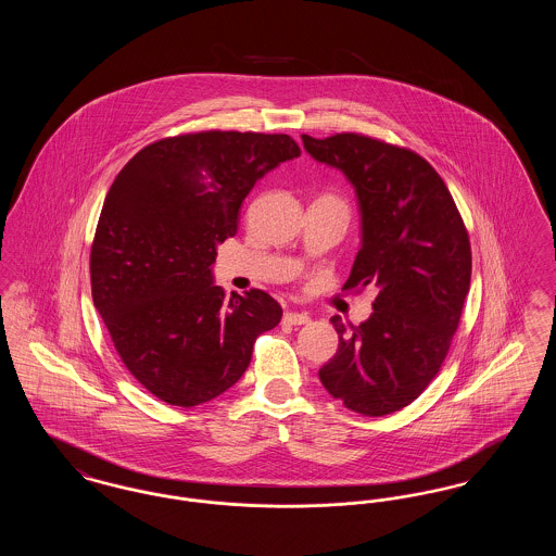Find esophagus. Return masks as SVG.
<instances>
[{
  "instance_id": "1",
  "label": "esophagus",
  "mask_w": 556,
  "mask_h": 556,
  "mask_svg": "<svg viewBox=\"0 0 556 556\" xmlns=\"http://www.w3.org/2000/svg\"><path fill=\"white\" fill-rule=\"evenodd\" d=\"M283 320L290 325H308L311 317L306 313H286Z\"/></svg>"
}]
</instances>
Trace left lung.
I'll list each match as a JSON object with an SVG mask.
<instances>
[{"instance_id": "left-lung-1", "label": "left lung", "mask_w": 556, "mask_h": 556, "mask_svg": "<svg viewBox=\"0 0 556 556\" xmlns=\"http://www.w3.org/2000/svg\"><path fill=\"white\" fill-rule=\"evenodd\" d=\"M302 141L344 170L358 195L363 248L342 290H379L358 327L331 318L340 345L318 377L345 408L383 417L421 396L448 356L471 283L469 233L444 179L417 152L363 132Z\"/></svg>"}]
</instances>
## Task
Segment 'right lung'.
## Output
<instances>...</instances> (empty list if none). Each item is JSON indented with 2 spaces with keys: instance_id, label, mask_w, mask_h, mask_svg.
<instances>
[{
  "instance_id": "1",
  "label": "right lung",
  "mask_w": 556,
  "mask_h": 556,
  "mask_svg": "<svg viewBox=\"0 0 556 556\" xmlns=\"http://www.w3.org/2000/svg\"><path fill=\"white\" fill-rule=\"evenodd\" d=\"M286 132L162 137L132 156L108 191L91 243V295L123 365L166 404L191 408L245 372L254 342L281 320L266 291L212 283L216 243L279 162L298 159Z\"/></svg>"
}]
</instances>
